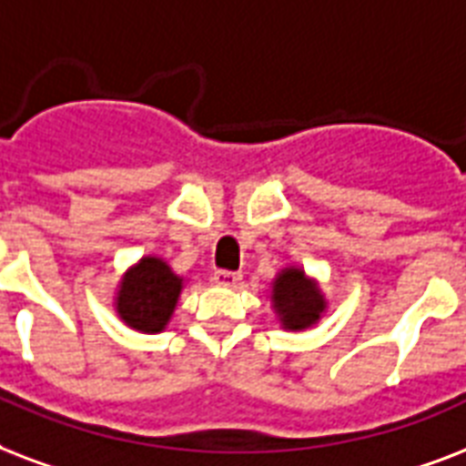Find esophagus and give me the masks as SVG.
Here are the masks:
<instances>
[{
    "label": "esophagus",
    "instance_id": "obj_1",
    "mask_svg": "<svg viewBox=\"0 0 466 466\" xmlns=\"http://www.w3.org/2000/svg\"><path fill=\"white\" fill-rule=\"evenodd\" d=\"M214 282L218 287H238L240 284V272H228V269H216L214 272Z\"/></svg>",
    "mask_w": 466,
    "mask_h": 466
}]
</instances>
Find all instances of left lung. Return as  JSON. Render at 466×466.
Listing matches in <instances>:
<instances>
[{"label":"left lung","mask_w":466,"mask_h":466,"mask_svg":"<svg viewBox=\"0 0 466 466\" xmlns=\"http://www.w3.org/2000/svg\"><path fill=\"white\" fill-rule=\"evenodd\" d=\"M272 309L284 330H306L316 326L328 309L319 282L301 267H284L272 282Z\"/></svg>","instance_id":"left-lung-1"}]
</instances>
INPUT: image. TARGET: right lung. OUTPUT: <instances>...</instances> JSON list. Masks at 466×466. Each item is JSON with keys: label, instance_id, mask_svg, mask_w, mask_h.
Masks as SVG:
<instances>
[{"label": "right lung", "instance_id": "1", "mask_svg": "<svg viewBox=\"0 0 466 466\" xmlns=\"http://www.w3.org/2000/svg\"><path fill=\"white\" fill-rule=\"evenodd\" d=\"M184 277L172 272L162 258L146 255L131 265L118 282L114 306L118 319L138 333H160L175 313Z\"/></svg>", "mask_w": 466, "mask_h": 466}]
</instances>
